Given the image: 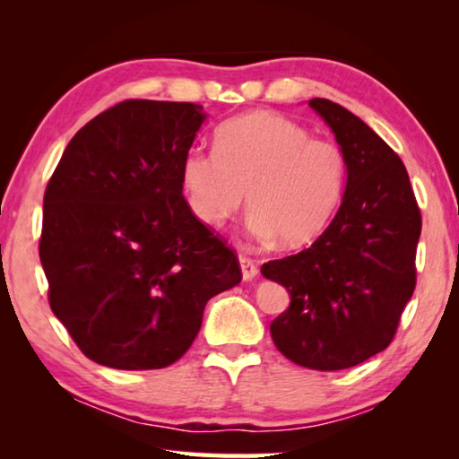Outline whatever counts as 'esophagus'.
<instances>
[{
    "mask_svg": "<svg viewBox=\"0 0 459 459\" xmlns=\"http://www.w3.org/2000/svg\"><path fill=\"white\" fill-rule=\"evenodd\" d=\"M238 265H240V273H243L245 281H253V279L257 277L259 269H257V265H255L253 259H248V257H245V255H240Z\"/></svg>",
    "mask_w": 459,
    "mask_h": 459,
    "instance_id": "1",
    "label": "esophagus"
}]
</instances>
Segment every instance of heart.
Segmentation results:
<instances>
[{"label": "heart", "instance_id": "b5f03b06", "mask_svg": "<svg viewBox=\"0 0 459 459\" xmlns=\"http://www.w3.org/2000/svg\"><path fill=\"white\" fill-rule=\"evenodd\" d=\"M212 150H190L180 166L186 202L206 227L235 216L247 192L251 235L298 248L322 235L344 196V150L283 115L253 111L224 121Z\"/></svg>", "mask_w": 459, "mask_h": 459}]
</instances>
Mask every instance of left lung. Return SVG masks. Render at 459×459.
Instances as JSON below:
<instances>
[{"instance_id":"obj_1","label":"left lung","mask_w":459,"mask_h":459,"mask_svg":"<svg viewBox=\"0 0 459 459\" xmlns=\"http://www.w3.org/2000/svg\"><path fill=\"white\" fill-rule=\"evenodd\" d=\"M346 153L340 208L316 243L261 267L291 304L271 324L285 359L314 370H342L383 352L415 290L421 212L397 153L348 108L307 103Z\"/></svg>"}]
</instances>
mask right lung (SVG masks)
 <instances>
[{
    "instance_id": "1",
    "label": "right lung",
    "mask_w": 459,
    "mask_h": 459,
    "mask_svg": "<svg viewBox=\"0 0 459 459\" xmlns=\"http://www.w3.org/2000/svg\"><path fill=\"white\" fill-rule=\"evenodd\" d=\"M200 105L123 100L89 121L44 194L40 261L54 316L92 362L164 368L208 299L240 283L235 253L182 196Z\"/></svg>"
}]
</instances>
